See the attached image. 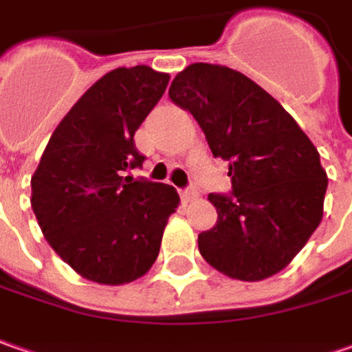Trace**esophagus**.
I'll list each match as a JSON object with an SVG mask.
<instances>
[{
  "instance_id": "obj_1",
  "label": "esophagus",
  "mask_w": 352,
  "mask_h": 352,
  "mask_svg": "<svg viewBox=\"0 0 352 352\" xmlns=\"http://www.w3.org/2000/svg\"><path fill=\"white\" fill-rule=\"evenodd\" d=\"M197 197H199V192L192 191V189H185V191L181 192L183 203H192V201H197Z\"/></svg>"
}]
</instances>
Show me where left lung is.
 <instances>
[{"label": "left lung", "mask_w": 352, "mask_h": 352, "mask_svg": "<svg viewBox=\"0 0 352 352\" xmlns=\"http://www.w3.org/2000/svg\"><path fill=\"white\" fill-rule=\"evenodd\" d=\"M169 98L191 112L232 181V197L208 195L219 221L199 234L201 256L242 282L282 272L323 219L327 173L317 147L278 100L222 65H189Z\"/></svg>", "instance_id": "8db88e82"}]
</instances>
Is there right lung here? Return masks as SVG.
<instances>
[{
	"mask_svg": "<svg viewBox=\"0 0 352 352\" xmlns=\"http://www.w3.org/2000/svg\"><path fill=\"white\" fill-rule=\"evenodd\" d=\"M167 85L146 65L106 72L60 120L31 177L43 236L85 280L130 283L157 260L179 195L124 175L146 160L133 135Z\"/></svg>",
	"mask_w": 352,
	"mask_h": 352,
	"instance_id": "obj_1",
	"label": "right lung"
}]
</instances>
